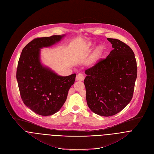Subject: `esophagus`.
Masks as SVG:
<instances>
[{
  "mask_svg": "<svg viewBox=\"0 0 154 154\" xmlns=\"http://www.w3.org/2000/svg\"><path fill=\"white\" fill-rule=\"evenodd\" d=\"M84 79H85V77L82 74H79L76 76V80L82 81L84 80Z\"/></svg>",
  "mask_w": 154,
  "mask_h": 154,
  "instance_id": "34e87169",
  "label": "esophagus"
}]
</instances>
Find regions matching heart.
Wrapping results in <instances>:
<instances>
[{"label": "heart", "instance_id": "1", "mask_svg": "<svg viewBox=\"0 0 154 154\" xmlns=\"http://www.w3.org/2000/svg\"><path fill=\"white\" fill-rule=\"evenodd\" d=\"M92 46V44H91V43H89V44H88V46ZM101 51H102V48H101V46L98 47V48L97 49V50H96V52H95L96 54H97V55H100V53H101Z\"/></svg>", "mask_w": 154, "mask_h": 154}]
</instances>
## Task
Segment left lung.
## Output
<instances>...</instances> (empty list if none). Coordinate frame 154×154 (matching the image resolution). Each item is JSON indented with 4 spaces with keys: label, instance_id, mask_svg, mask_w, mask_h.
<instances>
[{
    "label": "left lung",
    "instance_id": "obj_1",
    "mask_svg": "<svg viewBox=\"0 0 154 154\" xmlns=\"http://www.w3.org/2000/svg\"><path fill=\"white\" fill-rule=\"evenodd\" d=\"M113 48L105 59L85 71L88 106L102 116H113L132 100L137 63L132 49L121 41L107 38Z\"/></svg>",
    "mask_w": 154,
    "mask_h": 154
}]
</instances>
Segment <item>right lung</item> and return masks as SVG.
<instances>
[{
    "label": "right lung",
    "instance_id": "right-lung-1",
    "mask_svg": "<svg viewBox=\"0 0 154 154\" xmlns=\"http://www.w3.org/2000/svg\"><path fill=\"white\" fill-rule=\"evenodd\" d=\"M64 36L34 39L23 49L18 60L16 76L20 96L24 104L39 115H52L62 108L75 80V74L58 75L40 61V49L53 46Z\"/></svg>",
    "mask_w": 154,
    "mask_h": 154
}]
</instances>
